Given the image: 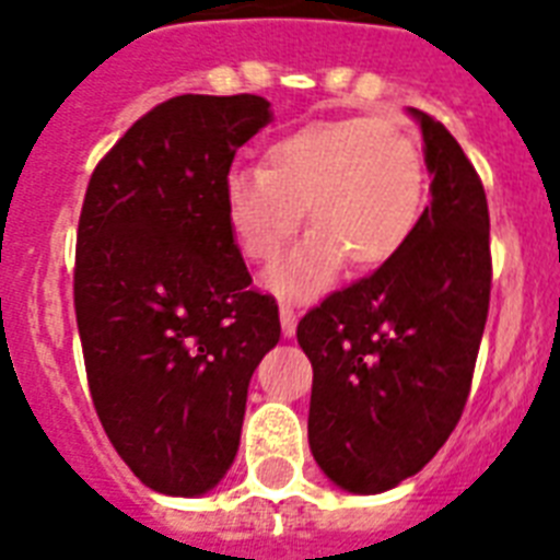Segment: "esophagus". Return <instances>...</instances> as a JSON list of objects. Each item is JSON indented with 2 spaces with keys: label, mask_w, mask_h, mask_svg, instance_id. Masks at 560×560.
<instances>
[{
  "label": "esophagus",
  "mask_w": 560,
  "mask_h": 560,
  "mask_svg": "<svg viewBox=\"0 0 560 560\" xmlns=\"http://www.w3.org/2000/svg\"><path fill=\"white\" fill-rule=\"evenodd\" d=\"M279 316H281V334H284V337H293V334H296V319H299L296 311H293L290 305H281Z\"/></svg>",
  "instance_id": "obj_1"
}]
</instances>
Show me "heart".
Here are the masks:
<instances>
[{
	"mask_svg": "<svg viewBox=\"0 0 560 560\" xmlns=\"http://www.w3.org/2000/svg\"><path fill=\"white\" fill-rule=\"evenodd\" d=\"M427 200L421 144L392 118H331L290 130L264 168L226 177L223 206L246 261L272 264L302 226L311 235L264 279L281 299H314L342 261L377 270L407 246Z\"/></svg>",
	"mask_w": 560,
	"mask_h": 560,
	"instance_id": "b5f03b06",
	"label": "heart"
}]
</instances>
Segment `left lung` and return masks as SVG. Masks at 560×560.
I'll use <instances>...</instances> for the list:
<instances>
[{
	"instance_id": "obj_1",
	"label": "left lung",
	"mask_w": 560,
	"mask_h": 560,
	"mask_svg": "<svg viewBox=\"0 0 560 560\" xmlns=\"http://www.w3.org/2000/svg\"><path fill=\"white\" fill-rule=\"evenodd\" d=\"M424 136L433 200L392 261L296 328L314 366L307 442L325 477L381 494L418 474L459 424L491 299L482 179L442 121Z\"/></svg>"
}]
</instances>
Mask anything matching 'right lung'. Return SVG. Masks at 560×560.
Here are the masks:
<instances>
[{
    "instance_id": "add662e5",
    "label": "right lung",
    "mask_w": 560,
    "mask_h": 560,
    "mask_svg": "<svg viewBox=\"0 0 560 560\" xmlns=\"http://www.w3.org/2000/svg\"><path fill=\"white\" fill-rule=\"evenodd\" d=\"M270 118L258 95H177L113 144L83 197L74 314L92 404L160 494L223 479L249 377L281 337L223 206L237 148Z\"/></svg>"
}]
</instances>
